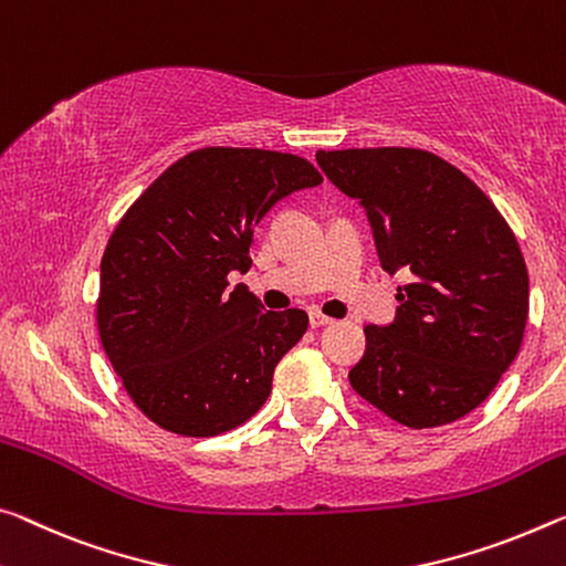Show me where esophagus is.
<instances>
[{"label":"esophagus","mask_w":566,"mask_h":566,"mask_svg":"<svg viewBox=\"0 0 566 566\" xmlns=\"http://www.w3.org/2000/svg\"><path fill=\"white\" fill-rule=\"evenodd\" d=\"M332 317L322 315V312H310V327H325V325H332Z\"/></svg>","instance_id":"34e87169"}]
</instances>
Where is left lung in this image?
<instances>
[{"instance_id": "left-lung-1", "label": "left lung", "mask_w": 566, "mask_h": 566, "mask_svg": "<svg viewBox=\"0 0 566 566\" xmlns=\"http://www.w3.org/2000/svg\"><path fill=\"white\" fill-rule=\"evenodd\" d=\"M370 217L382 269H408L390 327H365L349 385L408 428L479 408L522 347L528 274L514 231L463 170L423 148L317 150Z\"/></svg>"}]
</instances>
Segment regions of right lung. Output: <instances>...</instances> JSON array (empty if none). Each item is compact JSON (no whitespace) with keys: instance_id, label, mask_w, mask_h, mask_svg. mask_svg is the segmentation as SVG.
Here are the masks:
<instances>
[{"instance_id":"obj_1","label":"right lung","mask_w":566,"mask_h":566,"mask_svg":"<svg viewBox=\"0 0 566 566\" xmlns=\"http://www.w3.org/2000/svg\"><path fill=\"white\" fill-rule=\"evenodd\" d=\"M307 158L209 146L178 158L107 239L95 317L128 398L176 436L209 438L259 412L274 367L307 332L302 310L264 312L229 272H249L251 231L319 186Z\"/></svg>"}]
</instances>
